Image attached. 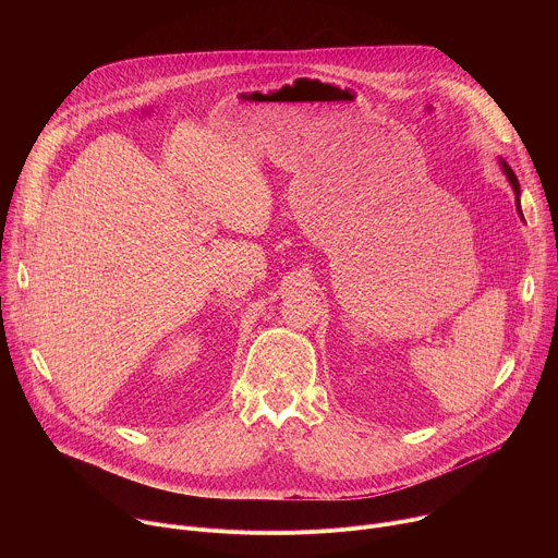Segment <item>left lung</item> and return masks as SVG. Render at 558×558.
<instances>
[{
  "label": "left lung",
  "instance_id": "left-lung-1",
  "mask_svg": "<svg viewBox=\"0 0 558 558\" xmlns=\"http://www.w3.org/2000/svg\"><path fill=\"white\" fill-rule=\"evenodd\" d=\"M501 168H504V172H506V177H508V181H510V185H512V190H514V194H517V207H519V194H521L519 179H517V174L512 172V168H510L506 161H501ZM519 209H521V207H519Z\"/></svg>",
  "mask_w": 558,
  "mask_h": 558
}]
</instances>
